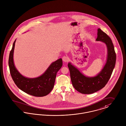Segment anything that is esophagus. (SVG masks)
I'll list each match as a JSON object with an SVG mask.
<instances>
[{
	"mask_svg": "<svg viewBox=\"0 0 126 126\" xmlns=\"http://www.w3.org/2000/svg\"><path fill=\"white\" fill-rule=\"evenodd\" d=\"M62 59H63V61L64 62H67L69 60V58L67 56H63L62 57Z\"/></svg>",
	"mask_w": 126,
	"mask_h": 126,
	"instance_id": "esophagus-1",
	"label": "esophagus"
}]
</instances>
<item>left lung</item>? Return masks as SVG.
<instances>
[{"instance_id": "obj_1", "label": "left lung", "mask_w": 126, "mask_h": 126, "mask_svg": "<svg viewBox=\"0 0 126 126\" xmlns=\"http://www.w3.org/2000/svg\"><path fill=\"white\" fill-rule=\"evenodd\" d=\"M97 41L104 42L107 46V61L103 68L94 77H87L77 68L69 63L70 79L74 88L82 94H90L103 88L109 80L116 62V54L111 38L100 28L98 29Z\"/></svg>"}]
</instances>
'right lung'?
<instances>
[{
  "mask_svg": "<svg viewBox=\"0 0 126 126\" xmlns=\"http://www.w3.org/2000/svg\"><path fill=\"white\" fill-rule=\"evenodd\" d=\"M16 40L13 43L9 58L10 73L17 86L29 95L35 97L47 95L53 89L56 73L62 66V60L60 58L53 62L41 76L34 78H29L23 76L16 69L14 62V52Z\"/></svg>",
  "mask_w": 126,
  "mask_h": 126,
  "instance_id": "add662e5",
  "label": "right lung"
}]
</instances>
